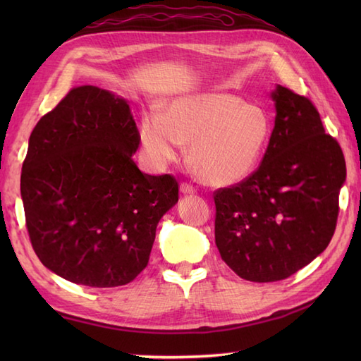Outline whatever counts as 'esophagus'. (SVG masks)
Listing matches in <instances>:
<instances>
[{
  "instance_id": "esophagus-1",
  "label": "esophagus",
  "mask_w": 361,
  "mask_h": 361,
  "mask_svg": "<svg viewBox=\"0 0 361 361\" xmlns=\"http://www.w3.org/2000/svg\"><path fill=\"white\" fill-rule=\"evenodd\" d=\"M180 190L183 194H194L195 192V186H192L190 185V183H188V181H183L181 185H180Z\"/></svg>"
}]
</instances>
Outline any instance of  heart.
Masks as SVG:
<instances>
[{"mask_svg":"<svg viewBox=\"0 0 361 361\" xmlns=\"http://www.w3.org/2000/svg\"><path fill=\"white\" fill-rule=\"evenodd\" d=\"M141 145L155 167L178 159L190 144L195 173L212 186H231L256 171L271 136L264 109L228 93H198L175 99L166 114H142Z\"/></svg>","mask_w":361,"mask_h":361,"instance_id":"1","label":"heart"}]
</instances>
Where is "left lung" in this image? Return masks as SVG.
<instances>
[{
    "mask_svg": "<svg viewBox=\"0 0 361 361\" xmlns=\"http://www.w3.org/2000/svg\"><path fill=\"white\" fill-rule=\"evenodd\" d=\"M274 128L247 180L214 192L216 245L242 279L290 278L321 255L336 228L346 161L309 97L276 88Z\"/></svg>",
    "mask_w": 361,
    "mask_h": 361,
    "instance_id": "obj_1",
    "label": "left lung"
}]
</instances>
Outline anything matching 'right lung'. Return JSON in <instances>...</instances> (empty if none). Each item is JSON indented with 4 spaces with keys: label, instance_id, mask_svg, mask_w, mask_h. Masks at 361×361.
Listing matches in <instances>:
<instances>
[{
    "label": "right lung",
    "instance_id": "obj_1",
    "mask_svg": "<svg viewBox=\"0 0 361 361\" xmlns=\"http://www.w3.org/2000/svg\"><path fill=\"white\" fill-rule=\"evenodd\" d=\"M124 99L73 88L37 122L21 171L30 243L42 264L87 287H119L149 264L159 219L178 202L173 175H147Z\"/></svg>",
    "mask_w": 361,
    "mask_h": 361
}]
</instances>
